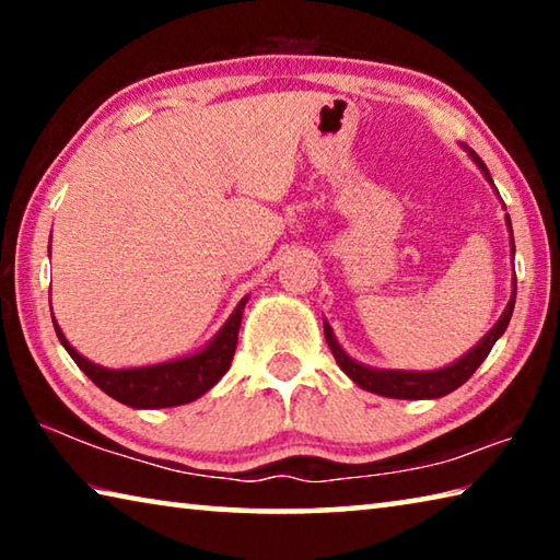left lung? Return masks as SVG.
<instances>
[{
    "mask_svg": "<svg viewBox=\"0 0 560 560\" xmlns=\"http://www.w3.org/2000/svg\"><path fill=\"white\" fill-rule=\"evenodd\" d=\"M469 155L474 163L481 167V173L487 175L491 183V175L487 165L481 163L479 155L469 150ZM506 224L511 232V222L506 214ZM511 252H514V232H511ZM514 303H516V279H514V291H511V299L506 303V311L501 314V318L494 324V328L474 346L467 355L459 358L457 363H452L447 368H440V371H428V373H417V371H375V368H368L363 363H355L343 348L338 346V340L334 336V328L324 324V334H326V343L334 353L336 363L340 365L350 381L358 383L363 390L383 395V397H397V400H424V397H442L450 395L452 390H457L459 385H464L474 375V371L485 363V358L489 355V350L494 348L497 340L504 336V330L511 320V314H514Z\"/></svg>",
    "mask_w": 560,
    "mask_h": 560,
    "instance_id": "1",
    "label": "left lung"
}]
</instances>
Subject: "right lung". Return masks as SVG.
<instances>
[{
  "label": "right lung",
  "instance_id": "1",
  "mask_svg": "<svg viewBox=\"0 0 560 560\" xmlns=\"http://www.w3.org/2000/svg\"><path fill=\"white\" fill-rule=\"evenodd\" d=\"M246 299L240 301L234 308L230 320L222 326L210 346H205L200 353L167 360V363L148 365V368H122V371H110V368H101L69 346L63 338L61 328L56 326V336H59L61 346L69 350V355L75 360V365L86 373L93 383H96L103 393L110 395L136 410H155V407H175L192 402L197 397L205 395L212 385L220 383V377L230 371L234 350H236V336H240L242 326V311Z\"/></svg>",
  "mask_w": 560,
  "mask_h": 560
}]
</instances>
